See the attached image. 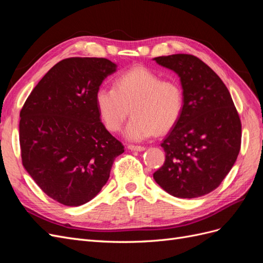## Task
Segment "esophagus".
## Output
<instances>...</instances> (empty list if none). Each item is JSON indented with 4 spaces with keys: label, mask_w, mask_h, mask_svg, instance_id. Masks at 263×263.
<instances>
[{
    "label": "esophagus",
    "mask_w": 263,
    "mask_h": 263,
    "mask_svg": "<svg viewBox=\"0 0 263 263\" xmlns=\"http://www.w3.org/2000/svg\"><path fill=\"white\" fill-rule=\"evenodd\" d=\"M128 149L132 151H144L146 148L142 146H134V145H129Z\"/></svg>",
    "instance_id": "obj_1"
}]
</instances>
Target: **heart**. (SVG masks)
<instances>
[{
    "label": "heart",
    "instance_id": "b5f03b06",
    "mask_svg": "<svg viewBox=\"0 0 263 263\" xmlns=\"http://www.w3.org/2000/svg\"><path fill=\"white\" fill-rule=\"evenodd\" d=\"M95 105L102 122L110 132H118L132 110L124 136L142 141L156 132L164 133L176 125L183 110V93L174 80H161L144 67L119 76L114 87L102 86L95 92Z\"/></svg>",
    "mask_w": 263,
    "mask_h": 263
}]
</instances>
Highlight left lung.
I'll return each mask as SVG.
<instances>
[{
  "label": "left lung",
  "instance_id": "left-lung-1",
  "mask_svg": "<svg viewBox=\"0 0 263 263\" xmlns=\"http://www.w3.org/2000/svg\"><path fill=\"white\" fill-rule=\"evenodd\" d=\"M176 72L183 90V110L163 139L165 161L154 173L165 192L194 198L216 189L240 150L241 123L226 85L195 55L154 58Z\"/></svg>",
  "mask_w": 263,
  "mask_h": 263
}]
</instances>
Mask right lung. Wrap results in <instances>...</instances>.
<instances>
[{
    "mask_svg": "<svg viewBox=\"0 0 263 263\" xmlns=\"http://www.w3.org/2000/svg\"><path fill=\"white\" fill-rule=\"evenodd\" d=\"M116 69L105 58L63 59L38 82L21 110L24 168L63 205L80 206L97 196L115 158L124 153L101 122L94 101Z\"/></svg>",
    "mask_w": 263,
    "mask_h": 263,
    "instance_id": "add662e5",
    "label": "right lung"
}]
</instances>
